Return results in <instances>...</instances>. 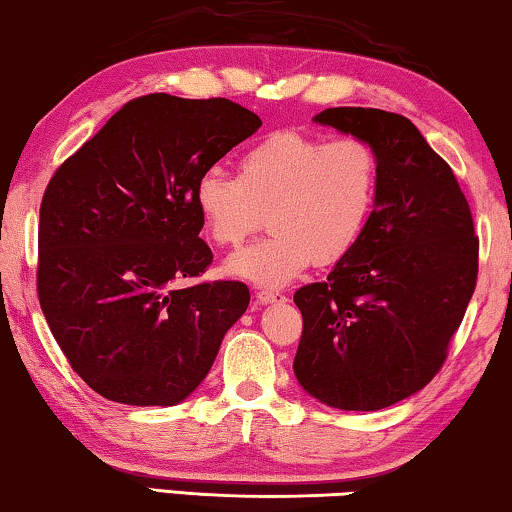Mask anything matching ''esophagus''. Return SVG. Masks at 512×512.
Segmentation results:
<instances>
[{
  "mask_svg": "<svg viewBox=\"0 0 512 512\" xmlns=\"http://www.w3.org/2000/svg\"><path fill=\"white\" fill-rule=\"evenodd\" d=\"M256 300L261 305H270V303H282V300H286V296L282 291H275V289H261L256 293Z\"/></svg>",
  "mask_w": 512,
  "mask_h": 512,
  "instance_id": "esophagus-1",
  "label": "esophagus"
}]
</instances>
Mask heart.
Returning a JSON list of instances; mask_svg holds the SVG:
<instances>
[{"mask_svg": "<svg viewBox=\"0 0 512 512\" xmlns=\"http://www.w3.org/2000/svg\"><path fill=\"white\" fill-rule=\"evenodd\" d=\"M382 193V156L363 137L275 130L242 153L237 174L212 167L195 184V207L209 240L240 247L261 230L272 235L230 258V275L282 286L310 265H335L366 235Z\"/></svg>", "mask_w": 512, "mask_h": 512, "instance_id": "1", "label": "heart"}]
</instances>
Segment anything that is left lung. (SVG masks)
I'll list each match as a JSON object with an SVG mask.
<instances>
[{
  "instance_id": "8db88e82",
  "label": "left lung",
  "mask_w": 512,
  "mask_h": 512,
  "mask_svg": "<svg viewBox=\"0 0 512 512\" xmlns=\"http://www.w3.org/2000/svg\"><path fill=\"white\" fill-rule=\"evenodd\" d=\"M319 123L382 156V193L356 249L293 293L303 314L293 370L340 410H382L443 368L478 284L473 214L452 167L401 114L335 107Z\"/></svg>"
}]
</instances>
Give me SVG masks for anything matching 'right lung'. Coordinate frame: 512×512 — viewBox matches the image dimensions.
Masks as SVG:
<instances>
[{
	"label": "right lung",
	"instance_id": "obj_1",
	"mask_svg": "<svg viewBox=\"0 0 512 512\" xmlns=\"http://www.w3.org/2000/svg\"><path fill=\"white\" fill-rule=\"evenodd\" d=\"M261 128L226 97L167 93L123 104L48 181L37 296L55 342L116 403L174 405L205 380L249 307L242 282H202L195 184Z\"/></svg>",
	"mask_w": 512,
	"mask_h": 512
}]
</instances>
